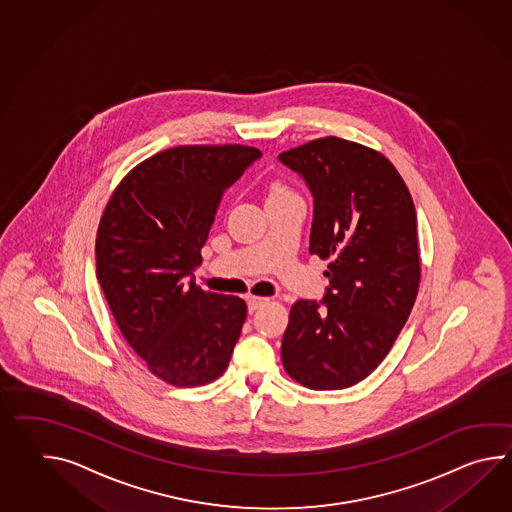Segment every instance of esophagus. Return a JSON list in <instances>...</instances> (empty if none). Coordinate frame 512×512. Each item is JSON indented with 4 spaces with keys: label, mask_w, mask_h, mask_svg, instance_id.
Instances as JSON below:
<instances>
[{
    "label": "esophagus",
    "mask_w": 512,
    "mask_h": 512,
    "mask_svg": "<svg viewBox=\"0 0 512 512\" xmlns=\"http://www.w3.org/2000/svg\"><path fill=\"white\" fill-rule=\"evenodd\" d=\"M270 299L268 297L248 296V310L255 312L257 308L264 307Z\"/></svg>",
    "instance_id": "obj_1"
}]
</instances>
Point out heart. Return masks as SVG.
Segmentation results:
<instances>
[{"label":"heart","instance_id":"b5f03b06","mask_svg":"<svg viewBox=\"0 0 512 512\" xmlns=\"http://www.w3.org/2000/svg\"><path fill=\"white\" fill-rule=\"evenodd\" d=\"M286 191H284L283 187H273L272 194H284Z\"/></svg>","mask_w":512,"mask_h":512}]
</instances>
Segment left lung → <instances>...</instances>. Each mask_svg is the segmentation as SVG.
I'll use <instances>...</instances> for the list:
<instances>
[{
  "label": "left lung",
  "mask_w": 512,
  "mask_h": 512,
  "mask_svg": "<svg viewBox=\"0 0 512 512\" xmlns=\"http://www.w3.org/2000/svg\"><path fill=\"white\" fill-rule=\"evenodd\" d=\"M279 161L314 198L308 251L330 259L323 299H299L290 310L284 369L310 389H345L382 364L415 303V205L386 156L347 139H316Z\"/></svg>",
  "instance_id": "1"
}]
</instances>
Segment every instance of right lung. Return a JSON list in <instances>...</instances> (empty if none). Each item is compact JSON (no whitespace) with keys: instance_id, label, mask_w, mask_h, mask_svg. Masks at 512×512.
Returning <instances> with one entry per match:
<instances>
[{"instance_id":"1","label":"right lung","mask_w":512,"mask_h":512,"mask_svg":"<svg viewBox=\"0 0 512 512\" xmlns=\"http://www.w3.org/2000/svg\"><path fill=\"white\" fill-rule=\"evenodd\" d=\"M242 145H191L139 163L112 194L95 240L97 281L152 375L204 386L226 371L246 319L237 296L194 283L224 193L261 158Z\"/></svg>"}]
</instances>
